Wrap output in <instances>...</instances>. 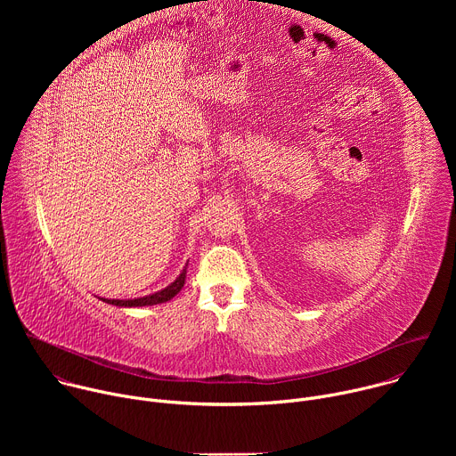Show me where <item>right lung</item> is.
<instances>
[{"label":"right lung","instance_id":"1","mask_svg":"<svg viewBox=\"0 0 456 456\" xmlns=\"http://www.w3.org/2000/svg\"><path fill=\"white\" fill-rule=\"evenodd\" d=\"M185 283V269L180 273V276L166 289L155 292V294H150V296H144V297H137V299H102L110 305H115V306H150V305H159V303H166L169 299H173L183 287Z\"/></svg>","mask_w":456,"mask_h":456}]
</instances>
